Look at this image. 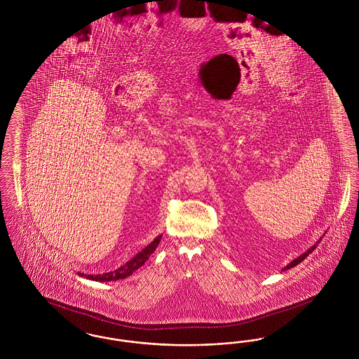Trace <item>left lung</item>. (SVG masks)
I'll return each instance as SVG.
<instances>
[{
  "mask_svg": "<svg viewBox=\"0 0 359 359\" xmlns=\"http://www.w3.org/2000/svg\"><path fill=\"white\" fill-rule=\"evenodd\" d=\"M319 241H320V239H319ZM319 241H318V242H316V245H318V243H319ZM316 245H313V246H311V248H309V249H308L307 252H306V253H303V255H302V256H299V257H297V258H294V259H293V261H292V262H290V264H288V265H287V266H285V268H284V269H283V271H287V269H290V268H293V266H296V265H297V264H300V262H302V261H303V259H306V258H307V257L309 256V255H311V253H312V252H313V250H315V249H316Z\"/></svg>",
  "mask_w": 359,
  "mask_h": 359,
  "instance_id": "1",
  "label": "left lung"
}]
</instances>
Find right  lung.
I'll list each match as a JSON object with an SVG mask.
<instances>
[{
    "label": "right lung",
    "instance_id": "obj_1",
    "mask_svg": "<svg viewBox=\"0 0 359 359\" xmlns=\"http://www.w3.org/2000/svg\"><path fill=\"white\" fill-rule=\"evenodd\" d=\"M160 239H161V236L154 238L147 248H144L140 253H137L136 256L133 257L130 261H128L123 266H121V268L113 271V272H107V273L103 274H85L78 272V274L88 278V280H94V281H116V280L125 278V277L130 276L133 272H136L140 266H142L147 262V259L152 256V253L156 250L157 245L160 243Z\"/></svg>",
    "mask_w": 359,
    "mask_h": 359
}]
</instances>
